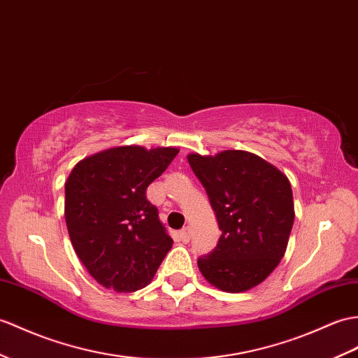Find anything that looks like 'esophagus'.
<instances>
[{"label":"esophagus","instance_id":"esophagus-1","mask_svg":"<svg viewBox=\"0 0 358 358\" xmlns=\"http://www.w3.org/2000/svg\"><path fill=\"white\" fill-rule=\"evenodd\" d=\"M190 234H192V231H190L189 227H185V229L180 231V239L182 241V243H185V244L189 243V241H190Z\"/></svg>","mask_w":358,"mask_h":358}]
</instances>
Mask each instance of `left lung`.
Wrapping results in <instances>:
<instances>
[{
  "mask_svg": "<svg viewBox=\"0 0 358 358\" xmlns=\"http://www.w3.org/2000/svg\"><path fill=\"white\" fill-rule=\"evenodd\" d=\"M217 217L221 236L198 257L206 280L243 293L270 276L285 255L294 222L292 185L276 166L247 151L189 154Z\"/></svg>",
  "mask_w": 358,
  "mask_h": 358,
  "instance_id": "1",
  "label": "left lung"
}]
</instances>
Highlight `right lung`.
<instances>
[{
	"mask_svg": "<svg viewBox=\"0 0 358 358\" xmlns=\"http://www.w3.org/2000/svg\"><path fill=\"white\" fill-rule=\"evenodd\" d=\"M177 148L119 146L87 157L65 182V222L88 273L105 288L132 293L152 280L173 244L146 189Z\"/></svg>",
	"mask_w": 358,
	"mask_h": 358,
	"instance_id": "right-lung-1",
	"label": "right lung"
}]
</instances>
